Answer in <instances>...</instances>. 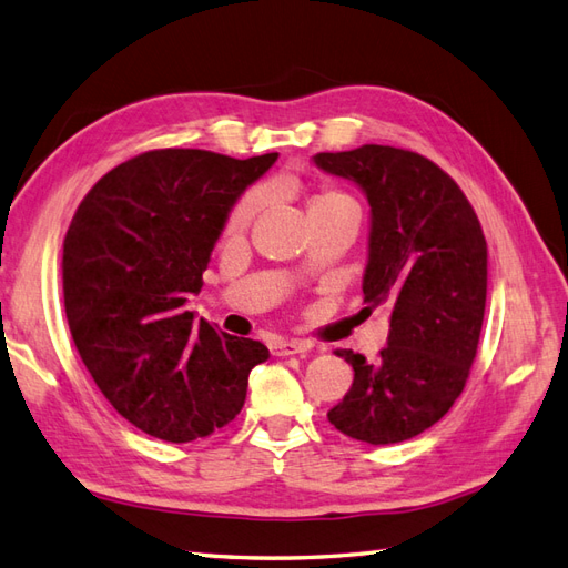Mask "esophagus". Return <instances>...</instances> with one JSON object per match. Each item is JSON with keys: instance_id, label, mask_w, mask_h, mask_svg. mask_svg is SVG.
Wrapping results in <instances>:
<instances>
[{"instance_id": "1", "label": "esophagus", "mask_w": 568, "mask_h": 568, "mask_svg": "<svg viewBox=\"0 0 568 568\" xmlns=\"http://www.w3.org/2000/svg\"><path fill=\"white\" fill-rule=\"evenodd\" d=\"M310 343L307 341H273L271 343V353L275 357H287V355H300V353H307L310 351Z\"/></svg>"}]
</instances>
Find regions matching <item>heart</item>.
Masks as SVG:
<instances>
[{
	"label": "heart",
	"instance_id": "1",
	"mask_svg": "<svg viewBox=\"0 0 568 568\" xmlns=\"http://www.w3.org/2000/svg\"><path fill=\"white\" fill-rule=\"evenodd\" d=\"M266 199H268V192L264 186L246 189V192L232 203V209L225 217V235H240V232L250 227V223L258 215V211L266 206ZM345 203H355L351 194L333 184H324L318 186V192L310 196V215L345 206Z\"/></svg>",
	"mask_w": 568,
	"mask_h": 568
}]
</instances>
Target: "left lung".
I'll return each instance as SVG.
<instances>
[{
    "mask_svg": "<svg viewBox=\"0 0 568 568\" xmlns=\"http://www.w3.org/2000/svg\"><path fill=\"white\" fill-rule=\"evenodd\" d=\"M314 160L367 194L365 310H390L388 343L374 362L336 351L355 379L328 423L367 444L413 439L439 423L470 376L487 302L483 225L460 186L419 153L367 143Z\"/></svg>",
    "mask_w": 568,
    "mask_h": 568,
    "instance_id": "8db88e82",
    "label": "left lung"
}]
</instances>
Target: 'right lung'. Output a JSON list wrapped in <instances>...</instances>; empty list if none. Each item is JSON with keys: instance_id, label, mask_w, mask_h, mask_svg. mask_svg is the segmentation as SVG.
<instances>
[{"instance_id": "obj_1", "label": "right lung", "mask_w": 568, "mask_h": 568, "mask_svg": "<svg viewBox=\"0 0 568 568\" xmlns=\"http://www.w3.org/2000/svg\"><path fill=\"white\" fill-rule=\"evenodd\" d=\"M278 153L237 160L199 149L145 151L83 196L62 252L71 338L124 419L184 444L237 417L268 347L184 312L201 293L232 203Z\"/></svg>"}]
</instances>
